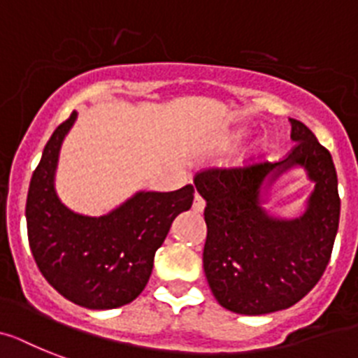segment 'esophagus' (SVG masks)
<instances>
[{
  "instance_id": "obj_1",
  "label": "esophagus",
  "mask_w": 358,
  "mask_h": 358,
  "mask_svg": "<svg viewBox=\"0 0 358 358\" xmlns=\"http://www.w3.org/2000/svg\"><path fill=\"white\" fill-rule=\"evenodd\" d=\"M203 207H206V202L200 194H194V202H193V211L194 213H202Z\"/></svg>"
}]
</instances>
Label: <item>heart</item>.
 Returning <instances> with one entry per match:
<instances>
[{
    "instance_id": "obj_1",
    "label": "heart",
    "mask_w": 358,
    "mask_h": 358,
    "mask_svg": "<svg viewBox=\"0 0 358 358\" xmlns=\"http://www.w3.org/2000/svg\"><path fill=\"white\" fill-rule=\"evenodd\" d=\"M245 136H248V133H245V131H235V133H231L229 136L225 138V145L227 147L238 145V143L244 142ZM260 147H264V145H260Z\"/></svg>"
}]
</instances>
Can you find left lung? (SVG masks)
<instances>
[{
  "label": "left lung",
  "mask_w": 358,
  "mask_h": 358,
  "mask_svg": "<svg viewBox=\"0 0 358 358\" xmlns=\"http://www.w3.org/2000/svg\"><path fill=\"white\" fill-rule=\"evenodd\" d=\"M295 147L280 162L194 176L206 200L203 271L222 308L266 315L304 299L320 280L337 236L341 198L331 155L299 120L289 118ZM302 166L315 184L305 213L273 217L263 207L282 173Z\"/></svg>",
  "instance_id": "obj_1"
}]
</instances>
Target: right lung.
Listing matches in <instances>:
<instances>
[{"mask_svg":"<svg viewBox=\"0 0 358 358\" xmlns=\"http://www.w3.org/2000/svg\"><path fill=\"white\" fill-rule=\"evenodd\" d=\"M76 118L72 113L58 125L32 173L25 207L29 244L41 275L59 295L87 309H114L133 302L147 286L156 249L174 218L191 209L194 187L138 191L101 216L71 211L54 178L59 149Z\"/></svg>","mask_w":358,"mask_h":358,"instance_id":"add662e5","label":"right lung"}]
</instances>
